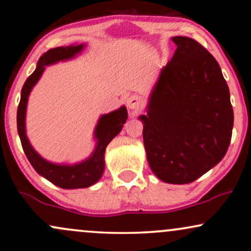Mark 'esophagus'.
Masks as SVG:
<instances>
[{
    "instance_id": "34e87169",
    "label": "esophagus",
    "mask_w": 251,
    "mask_h": 251,
    "mask_svg": "<svg viewBox=\"0 0 251 251\" xmlns=\"http://www.w3.org/2000/svg\"><path fill=\"white\" fill-rule=\"evenodd\" d=\"M126 103H127L128 108L133 109V111H139L143 106V99L142 97L138 96V94H133V96L128 98Z\"/></svg>"
}]
</instances>
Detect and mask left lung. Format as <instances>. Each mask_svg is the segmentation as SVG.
<instances>
[{
    "label": "left lung",
    "mask_w": 251,
    "mask_h": 251,
    "mask_svg": "<svg viewBox=\"0 0 251 251\" xmlns=\"http://www.w3.org/2000/svg\"><path fill=\"white\" fill-rule=\"evenodd\" d=\"M171 61L160 72L140 116L150 168L170 184L195 181L223 159L234 126L230 92L218 62L201 43L175 36Z\"/></svg>",
    "instance_id": "1"
}]
</instances>
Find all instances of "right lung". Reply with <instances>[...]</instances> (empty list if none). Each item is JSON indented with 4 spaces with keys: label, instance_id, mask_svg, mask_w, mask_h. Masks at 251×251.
<instances>
[{
    "label": "right lung",
    "instance_id": "obj_1",
    "mask_svg": "<svg viewBox=\"0 0 251 251\" xmlns=\"http://www.w3.org/2000/svg\"><path fill=\"white\" fill-rule=\"evenodd\" d=\"M83 47L85 45L68 46V47H56L46 51L40 57L36 70L25 80L21 91V100L17 107V132L28 160L37 174L62 189L88 188L101 178L105 169L103 157H105L106 148L111 140L122 131L123 125L127 120V109L125 106L100 117L94 132V138L97 139L96 150L88 159L74 165H59V164L47 162L30 145L25 134V108H27L28 97L31 88L39 81L46 66L62 60L72 59L77 53H80Z\"/></svg>",
    "mask_w": 251,
    "mask_h": 251
}]
</instances>
